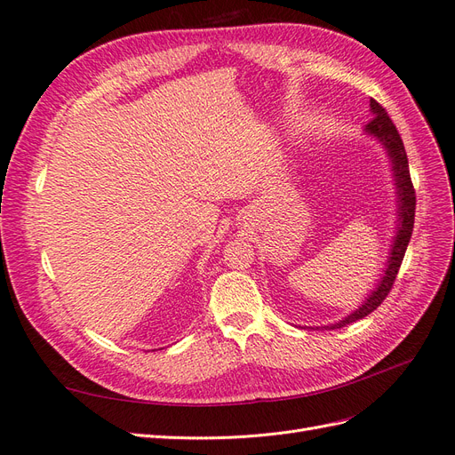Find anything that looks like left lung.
<instances>
[{"mask_svg":"<svg viewBox=\"0 0 455 455\" xmlns=\"http://www.w3.org/2000/svg\"><path fill=\"white\" fill-rule=\"evenodd\" d=\"M370 108H371V114H374V117H371L370 123L366 125V132L374 134L376 139H379L383 142V146L387 148V151H389V157L393 161L396 189H398V209H401L398 216H401V220H398V231H396V237H395V243H393L389 266H387V269H385L381 283L378 284L376 291L370 294V298L364 301V304L359 309H356L351 315H347L343 321H339L332 326H326L328 330L330 328H341V326H346L349 323L364 319L366 315H370L371 311L378 309V306L391 292V288H393L395 279L398 275V269H401V264L404 259V252H406V246L410 243L411 231H414L416 189H414V184H411V178H410V167H408V157H406V149H404L403 139H401V134H398L395 123L391 121L387 112H385V108L378 100L370 99Z\"/></svg>","mask_w":455,"mask_h":455,"instance_id":"8db88e82","label":"left lung"}]
</instances>
